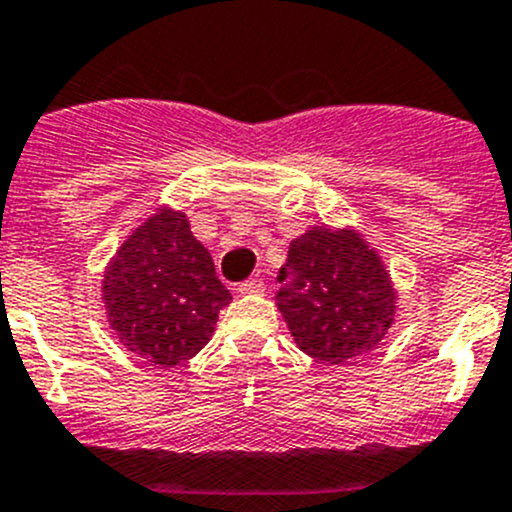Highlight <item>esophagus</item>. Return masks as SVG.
<instances>
[{
  "label": "esophagus",
  "mask_w": 512,
  "mask_h": 512,
  "mask_svg": "<svg viewBox=\"0 0 512 512\" xmlns=\"http://www.w3.org/2000/svg\"><path fill=\"white\" fill-rule=\"evenodd\" d=\"M236 291H239L241 296H256V293L266 291V283H263L261 278H249V281L241 283V286L236 288Z\"/></svg>",
  "instance_id": "esophagus-1"
}]
</instances>
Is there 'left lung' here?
<instances>
[{"label": "left lung", "mask_w": 512, "mask_h": 512, "mask_svg": "<svg viewBox=\"0 0 512 512\" xmlns=\"http://www.w3.org/2000/svg\"><path fill=\"white\" fill-rule=\"evenodd\" d=\"M276 306L293 341L326 366L381 346L396 316V288L356 229L313 226L291 241Z\"/></svg>", "instance_id": "obj_1"}]
</instances>
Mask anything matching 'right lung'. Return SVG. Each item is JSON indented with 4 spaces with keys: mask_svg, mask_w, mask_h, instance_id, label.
Listing matches in <instances>:
<instances>
[{
    "mask_svg": "<svg viewBox=\"0 0 512 512\" xmlns=\"http://www.w3.org/2000/svg\"><path fill=\"white\" fill-rule=\"evenodd\" d=\"M101 298L121 346L154 366L174 368L211 341L231 293L184 211L161 206L111 258Z\"/></svg>",
    "mask_w": 512,
    "mask_h": 512,
    "instance_id": "right-lung-1",
    "label": "right lung"
}]
</instances>
